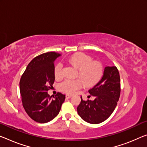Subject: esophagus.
I'll use <instances>...</instances> for the list:
<instances>
[{"label": "esophagus", "mask_w": 147, "mask_h": 147, "mask_svg": "<svg viewBox=\"0 0 147 147\" xmlns=\"http://www.w3.org/2000/svg\"><path fill=\"white\" fill-rule=\"evenodd\" d=\"M71 97V95H66V99H70Z\"/></svg>", "instance_id": "34e87169"}]
</instances>
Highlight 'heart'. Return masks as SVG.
Returning a JSON list of instances; mask_svg holds the SVG:
<instances>
[{
	"instance_id": "1",
	"label": "heart",
	"mask_w": 147,
	"mask_h": 147,
	"mask_svg": "<svg viewBox=\"0 0 147 147\" xmlns=\"http://www.w3.org/2000/svg\"><path fill=\"white\" fill-rule=\"evenodd\" d=\"M71 64L78 68V75L82 77L88 85L96 83L103 74V66L97 61H92V58L84 53H76L69 58ZM54 74L56 78L63 76V64L59 63L54 68ZM82 78H67L59 84V90L68 94H73L81 89L84 86Z\"/></svg>"
}]
</instances>
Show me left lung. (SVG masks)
Wrapping results in <instances>:
<instances>
[{"instance_id":"obj_1","label":"left lung","mask_w":147,"mask_h":147,"mask_svg":"<svg viewBox=\"0 0 147 147\" xmlns=\"http://www.w3.org/2000/svg\"><path fill=\"white\" fill-rule=\"evenodd\" d=\"M94 101L88 99L81 102L77 107L79 116L92 124L106 120L115 111L120 95V74L116 67H106L103 76L99 82L89 91Z\"/></svg>"}]
</instances>
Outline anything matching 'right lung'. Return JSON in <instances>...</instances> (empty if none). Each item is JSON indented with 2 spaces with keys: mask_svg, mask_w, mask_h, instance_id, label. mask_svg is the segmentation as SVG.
Masks as SVG:
<instances>
[{
  "mask_svg": "<svg viewBox=\"0 0 147 147\" xmlns=\"http://www.w3.org/2000/svg\"><path fill=\"white\" fill-rule=\"evenodd\" d=\"M60 55L54 52L38 55L29 63L21 77L23 107L36 122L46 123L56 117L65 101V95L61 93L53 99L48 94L55 80L54 61Z\"/></svg>",
  "mask_w": 147,
  "mask_h": 147,
  "instance_id": "add662e5",
  "label": "right lung"
}]
</instances>
